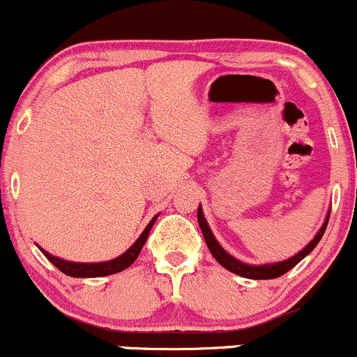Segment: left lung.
Instances as JSON below:
<instances>
[{
    "mask_svg": "<svg viewBox=\"0 0 357 357\" xmlns=\"http://www.w3.org/2000/svg\"><path fill=\"white\" fill-rule=\"evenodd\" d=\"M329 215H331V213H327V218H326V221H324L321 230L317 231V235L314 236V240L310 241V243L307 245L304 250H301L297 255L290 257L289 260L277 261V264L248 265V264H243V261L236 260V258L231 257L228 252H225L223 247H221L218 241H216L215 236H213L210 227H208V221L203 216L202 206H198V223H199V228H202V231H203L204 241H206L208 248H210L211 255L216 258V261H218L221 267L230 270V272L236 273V275H240V277L253 278V280H268V278H277V277L284 275V273L289 272L290 268L296 267V265L302 260V258H305L315 247H317V243L322 238L324 231H326L327 223H329Z\"/></svg>",
    "mask_w": 357,
    "mask_h": 357,
    "instance_id": "left-lung-1",
    "label": "left lung"
}]
</instances>
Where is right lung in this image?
Returning a JSON list of instances; mask_svg holds the SVG:
<instances>
[{
    "instance_id": "1",
    "label": "right lung",
    "mask_w": 357,
    "mask_h": 357,
    "mask_svg": "<svg viewBox=\"0 0 357 357\" xmlns=\"http://www.w3.org/2000/svg\"><path fill=\"white\" fill-rule=\"evenodd\" d=\"M159 215H155L153 220L147 223V227L144 228V231L141 233V236L136 240V243L132 245L127 252L122 253L121 257L114 258V260H109V261H100V264H79V261H67V260H61L59 257H53L50 255L48 252H45L43 248L42 253L45 257L48 258V260L52 261L53 265H55L56 268L60 270V272H63L65 275H70V277H77V278H90V277H105V275H112V273H117V272H122V270L129 268L130 265L136 261V258L139 257V253H141L142 247H144L147 236H149V231L151 228H153L154 221L158 220Z\"/></svg>"
}]
</instances>
